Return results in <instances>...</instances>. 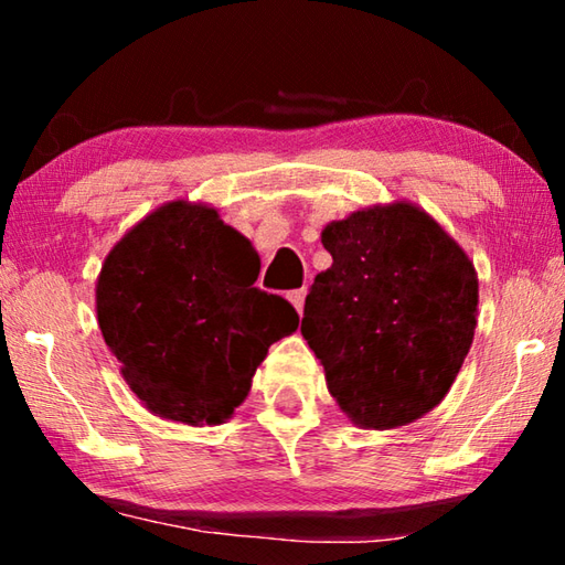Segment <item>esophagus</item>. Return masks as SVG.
<instances>
[{
    "label": "esophagus",
    "mask_w": 565,
    "mask_h": 565,
    "mask_svg": "<svg viewBox=\"0 0 565 565\" xmlns=\"http://www.w3.org/2000/svg\"><path fill=\"white\" fill-rule=\"evenodd\" d=\"M303 299H306V289H296L289 294V301L294 303V309L299 313L303 311Z\"/></svg>",
    "instance_id": "obj_1"
}]
</instances>
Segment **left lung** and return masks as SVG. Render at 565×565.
<instances>
[{"label":"left lung","instance_id":"8db88e82","mask_svg":"<svg viewBox=\"0 0 565 565\" xmlns=\"http://www.w3.org/2000/svg\"><path fill=\"white\" fill-rule=\"evenodd\" d=\"M331 269L306 296L301 333L353 426L386 431L441 404L478 321V274L436 218L396 199L321 232Z\"/></svg>","mask_w":565,"mask_h":565}]
</instances>
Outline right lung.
<instances>
[{"label":"right lung","instance_id":"add662e5","mask_svg":"<svg viewBox=\"0 0 565 565\" xmlns=\"http://www.w3.org/2000/svg\"><path fill=\"white\" fill-rule=\"evenodd\" d=\"M252 242L204 202L174 199L111 246L97 276V321L141 406L186 426H218L252 391L274 341L299 313L256 289Z\"/></svg>","mask_w":565,"mask_h":565}]
</instances>
